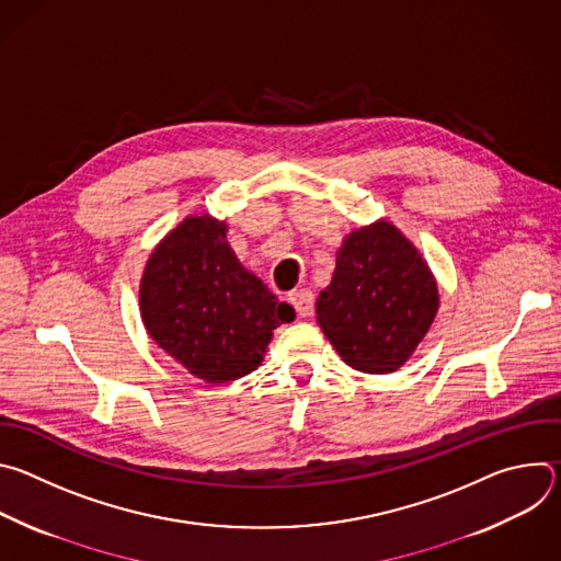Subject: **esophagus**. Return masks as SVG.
Segmentation results:
<instances>
[{"mask_svg":"<svg viewBox=\"0 0 561 561\" xmlns=\"http://www.w3.org/2000/svg\"><path fill=\"white\" fill-rule=\"evenodd\" d=\"M288 301L295 306V310H297V314H299V317H310V314H312L314 297H312V293H310V290H306V288L293 290V293L288 295Z\"/></svg>","mask_w":561,"mask_h":561,"instance_id":"esophagus-1","label":"esophagus"}]
</instances>
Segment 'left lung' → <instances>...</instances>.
I'll use <instances>...</instances> for the list:
<instances>
[{"mask_svg":"<svg viewBox=\"0 0 561 561\" xmlns=\"http://www.w3.org/2000/svg\"><path fill=\"white\" fill-rule=\"evenodd\" d=\"M437 308L433 271L388 219L344 237L333 279L314 304L317 324L340 357L373 375L394 373L411 359Z\"/></svg>","mask_w":561,"mask_h":561,"instance_id":"8db88e82","label":"left lung"}]
</instances>
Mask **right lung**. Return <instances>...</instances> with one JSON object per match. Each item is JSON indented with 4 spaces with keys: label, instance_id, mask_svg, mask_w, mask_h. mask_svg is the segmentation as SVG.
I'll return each instance as SVG.
<instances>
[{
    "label": "right lung",
    "instance_id": "obj_1",
    "mask_svg": "<svg viewBox=\"0 0 561 561\" xmlns=\"http://www.w3.org/2000/svg\"><path fill=\"white\" fill-rule=\"evenodd\" d=\"M228 224L188 215L159 242L139 284L150 340L206 383L253 373L293 306L247 271L226 242Z\"/></svg>",
    "mask_w": 561,
    "mask_h": 561
}]
</instances>
